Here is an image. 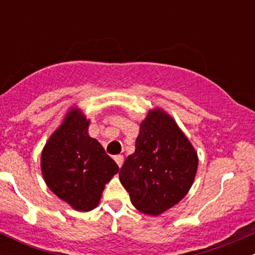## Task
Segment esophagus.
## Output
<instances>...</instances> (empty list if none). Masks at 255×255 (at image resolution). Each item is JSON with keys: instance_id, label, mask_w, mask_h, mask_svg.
Here are the masks:
<instances>
[{"instance_id": "esophagus-1", "label": "esophagus", "mask_w": 255, "mask_h": 255, "mask_svg": "<svg viewBox=\"0 0 255 255\" xmlns=\"http://www.w3.org/2000/svg\"><path fill=\"white\" fill-rule=\"evenodd\" d=\"M114 159H115V162L118 163V165L121 168L122 164H124V156H121V154H119V156H115L114 157Z\"/></svg>"}]
</instances>
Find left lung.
Returning <instances> with one entry per match:
<instances>
[{"instance_id":"obj_1","label":"left lung","mask_w":255,"mask_h":255,"mask_svg":"<svg viewBox=\"0 0 255 255\" xmlns=\"http://www.w3.org/2000/svg\"><path fill=\"white\" fill-rule=\"evenodd\" d=\"M197 168V152L189 140L158 109L142 121L135 152L126 158L119 175L139 211L159 215L187 194Z\"/></svg>"}]
</instances>
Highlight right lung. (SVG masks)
Here are the masks:
<instances>
[{
	"instance_id": "1",
	"label": "right lung",
	"mask_w": 255,
	"mask_h": 255,
	"mask_svg": "<svg viewBox=\"0 0 255 255\" xmlns=\"http://www.w3.org/2000/svg\"><path fill=\"white\" fill-rule=\"evenodd\" d=\"M90 122L73 110L52 134L42 152V171L49 188L78 211H90L101 200L104 184L119 171L96 139Z\"/></svg>"
}]
</instances>
